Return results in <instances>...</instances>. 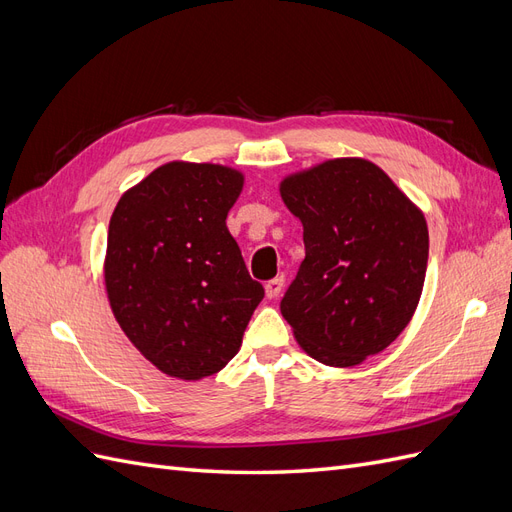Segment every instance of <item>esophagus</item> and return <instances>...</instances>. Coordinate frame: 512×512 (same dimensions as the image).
Masks as SVG:
<instances>
[{"mask_svg":"<svg viewBox=\"0 0 512 512\" xmlns=\"http://www.w3.org/2000/svg\"><path fill=\"white\" fill-rule=\"evenodd\" d=\"M282 288H284V275H277V277H273V280H269V282L265 284V294H267V299H275L277 294L282 292Z\"/></svg>","mask_w":512,"mask_h":512,"instance_id":"obj_1","label":"esophagus"}]
</instances>
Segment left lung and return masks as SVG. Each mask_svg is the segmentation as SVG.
<instances>
[{
	"mask_svg": "<svg viewBox=\"0 0 512 512\" xmlns=\"http://www.w3.org/2000/svg\"><path fill=\"white\" fill-rule=\"evenodd\" d=\"M280 194L305 243L282 316L312 359L359 365L391 346L414 316L429 254L425 215L363 158L292 173Z\"/></svg>",
	"mask_w": 512,
	"mask_h": 512,
	"instance_id": "1",
	"label": "left lung"
}]
</instances>
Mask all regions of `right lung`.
Listing matches in <instances>:
<instances>
[{"instance_id": "right-lung-1", "label": "right lung", "mask_w": 512, "mask_h": 512, "mask_svg": "<svg viewBox=\"0 0 512 512\" xmlns=\"http://www.w3.org/2000/svg\"><path fill=\"white\" fill-rule=\"evenodd\" d=\"M243 179L222 164L168 162L123 194L111 215L108 303L121 331L166 376L218 374L265 297L226 226Z\"/></svg>"}]
</instances>
